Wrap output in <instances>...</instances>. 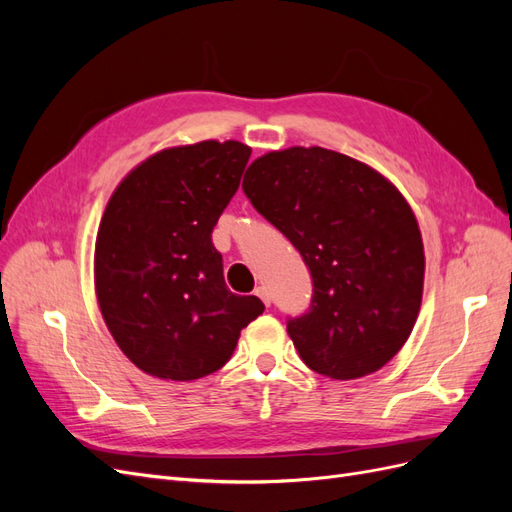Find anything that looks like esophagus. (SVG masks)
Here are the masks:
<instances>
[{"mask_svg": "<svg viewBox=\"0 0 512 512\" xmlns=\"http://www.w3.org/2000/svg\"><path fill=\"white\" fill-rule=\"evenodd\" d=\"M256 297H258L262 303H265L267 307L271 305V292H269V288L258 286V288H256Z\"/></svg>", "mask_w": 512, "mask_h": 512, "instance_id": "1", "label": "esophagus"}]
</instances>
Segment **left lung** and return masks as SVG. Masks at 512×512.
Masks as SVG:
<instances>
[{
  "mask_svg": "<svg viewBox=\"0 0 512 512\" xmlns=\"http://www.w3.org/2000/svg\"><path fill=\"white\" fill-rule=\"evenodd\" d=\"M245 177L254 209L312 273V307L288 320L303 363L333 380L374 374L421 312L425 252L408 200L376 168L324 147L269 151Z\"/></svg>",
  "mask_w": 512,
  "mask_h": 512,
  "instance_id": "8db88e82",
  "label": "left lung"
}]
</instances>
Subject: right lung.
Returning <instances> with one entry per match:
<instances>
[{
    "label": "right lung",
    "instance_id": "right-lung-1",
    "mask_svg": "<svg viewBox=\"0 0 512 512\" xmlns=\"http://www.w3.org/2000/svg\"><path fill=\"white\" fill-rule=\"evenodd\" d=\"M252 149L200 141L153 153L108 198L94 282L121 352L162 380L190 382L228 363L265 305L226 288L213 226L235 196Z\"/></svg>",
    "mask_w": 512,
    "mask_h": 512
}]
</instances>
